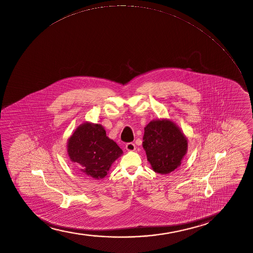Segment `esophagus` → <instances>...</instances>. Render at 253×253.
I'll use <instances>...</instances> for the list:
<instances>
[{
    "instance_id": "obj_1",
    "label": "esophagus",
    "mask_w": 253,
    "mask_h": 253,
    "mask_svg": "<svg viewBox=\"0 0 253 253\" xmlns=\"http://www.w3.org/2000/svg\"><path fill=\"white\" fill-rule=\"evenodd\" d=\"M126 149L128 151H134L136 149V146L133 142H128L127 144L126 145Z\"/></svg>"
}]
</instances>
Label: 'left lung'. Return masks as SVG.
Returning a JSON list of instances; mask_svg holds the SVG:
<instances>
[{
    "instance_id": "1",
    "label": "left lung",
    "mask_w": 253,
    "mask_h": 253,
    "mask_svg": "<svg viewBox=\"0 0 253 253\" xmlns=\"http://www.w3.org/2000/svg\"><path fill=\"white\" fill-rule=\"evenodd\" d=\"M142 147L153 170L166 174L180 166L187 152V138L171 121L154 120L144 128Z\"/></svg>"
}]
</instances>
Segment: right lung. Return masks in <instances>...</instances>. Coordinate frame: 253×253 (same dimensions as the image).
I'll list each match as a JSON object with an SVG mask.
<instances>
[{
	"instance_id": "add662e5",
	"label": "right lung",
	"mask_w": 253,
	"mask_h": 253,
	"mask_svg": "<svg viewBox=\"0 0 253 253\" xmlns=\"http://www.w3.org/2000/svg\"><path fill=\"white\" fill-rule=\"evenodd\" d=\"M67 154L70 160L79 164L83 173L99 180L109 173L112 164L123 152L106 136L100 124L85 122L69 137Z\"/></svg>"
}]
</instances>
